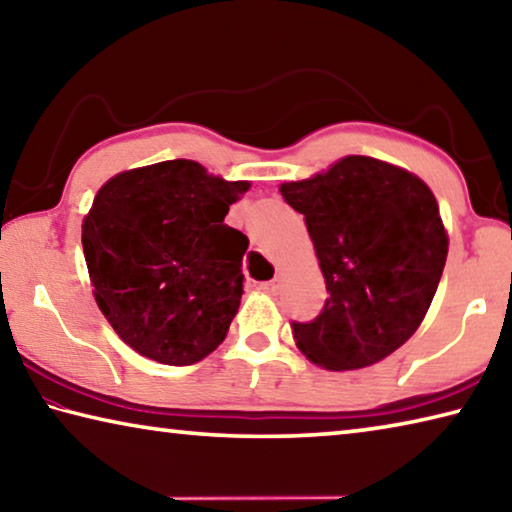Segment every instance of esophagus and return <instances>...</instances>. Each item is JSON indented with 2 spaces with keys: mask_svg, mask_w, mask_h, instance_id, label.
Here are the masks:
<instances>
[{
  "mask_svg": "<svg viewBox=\"0 0 512 512\" xmlns=\"http://www.w3.org/2000/svg\"><path fill=\"white\" fill-rule=\"evenodd\" d=\"M280 287H282V277H280V275L273 277V280L264 282V284H259V289L266 291V293H271V296H275V293L280 291Z\"/></svg>",
  "mask_w": 512,
  "mask_h": 512,
  "instance_id": "1",
  "label": "esophagus"
}]
</instances>
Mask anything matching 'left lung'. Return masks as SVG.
<instances>
[{
	"instance_id": "left-lung-1",
	"label": "left lung",
	"mask_w": 512,
	"mask_h": 512,
	"mask_svg": "<svg viewBox=\"0 0 512 512\" xmlns=\"http://www.w3.org/2000/svg\"><path fill=\"white\" fill-rule=\"evenodd\" d=\"M305 225L327 300L293 341L316 366L359 370L393 354L427 316L449 237L429 185L397 164L345 155L280 185Z\"/></svg>"
}]
</instances>
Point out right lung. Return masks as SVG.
<instances>
[{
    "label": "right lung",
    "mask_w": 512,
    "mask_h": 512,
    "mask_svg": "<svg viewBox=\"0 0 512 512\" xmlns=\"http://www.w3.org/2000/svg\"><path fill=\"white\" fill-rule=\"evenodd\" d=\"M250 189L194 160L121 171L83 216L94 300L126 345L167 366H192L223 343L244 293L248 239L225 225Z\"/></svg>",
    "instance_id": "1"
}]
</instances>
